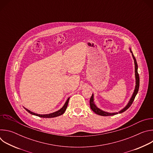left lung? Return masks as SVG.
Masks as SVG:
<instances>
[{
  "mask_svg": "<svg viewBox=\"0 0 153 153\" xmlns=\"http://www.w3.org/2000/svg\"><path fill=\"white\" fill-rule=\"evenodd\" d=\"M129 50H130V52L132 54V56H133V58L134 59V68H135V79H136V85H135V88H134V92L132 94V96L130 98L129 102H128V103L126 104V105L123 108H122V110H120L118 112H114V113H109V112H106V111H103L101 109L99 108L97 105H96L95 102H94V94L93 93L92 94V96L90 98V107H91V110L97 114L98 115H100V116H114V115H116V114H120L124 111H125L127 109H128L130 106L131 105V104L133 103L135 97H136V96L137 95V93H138V91H139V74H138V72H137V70H138V66H137V61H136V59L135 58V57L133 55V53L131 51V49L130 48H129Z\"/></svg>",
  "mask_w": 153,
  "mask_h": 153,
  "instance_id": "1",
  "label": "left lung"
}]
</instances>
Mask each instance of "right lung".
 <instances>
[{
	"label": "right lung",
	"instance_id": "1",
	"mask_svg": "<svg viewBox=\"0 0 153 153\" xmlns=\"http://www.w3.org/2000/svg\"><path fill=\"white\" fill-rule=\"evenodd\" d=\"M70 97H68L67 99V100H66V102H65V104L63 105V106L60 109V110H59L58 111H55L54 113H50V114H37V113H33L32 111H31L30 110H28L27 108H24L25 109V110L30 114H33V115H34V116H39L40 117H43V118H53V117H57V116H59L62 114H63L65 111H66L67 110V106H68V102H69V100H70Z\"/></svg>",
	"mask_w": 153,
	"mask_h": 153
}]
</instances>
